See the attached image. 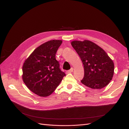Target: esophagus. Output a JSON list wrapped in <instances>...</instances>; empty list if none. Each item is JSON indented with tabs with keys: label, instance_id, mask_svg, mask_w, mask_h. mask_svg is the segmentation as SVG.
I'll return each mask as SVG.
<instances>
[{
	"label": "esophagus",
	"instance_id": "esophagus-1",
	"mask_svg": "<svg viewBox=\"0 0 129 129\" xmlns=\"http://www.w3.org/2000/svg\"><path fill=\"white\" fill-rule=\"evenodd\" d=\"M73 70H74L73 68H71V69L69 70V71H67V73H72V72H73Z\"/></svg>",
	"mask_w": 129,
	"mask_h": 129
}]
</instances>
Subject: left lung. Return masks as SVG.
<instances>
[{
  "label": "left lung",
  "instance_id": "8db88e82",
  "mask_svg": "<svg viewBox=\"0 0 129 129\" xmlns=\"http://www.w3.org/2000/svg\"><path fill=\"white\" fill-rule=\"evenodd\" d=\"M82 62L84 75L81 81L87 88L97 91L109 83L114 73V62L107 53L89 40L71 42Z\"/></svg>",
  "mask_w": 129,
  "mask_h": 129
}]
</instances>
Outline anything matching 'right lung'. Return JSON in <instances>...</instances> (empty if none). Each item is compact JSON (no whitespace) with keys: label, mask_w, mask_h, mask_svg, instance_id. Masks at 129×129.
<instances>
[{"label":"right lung","mask_w":129,"mask_h":129,"mask_svg":"<svg viewBox=\"0 0 129 129\" xmlns=\"http://www.w3.org/2000/svg\"><path fill=\"white\" fill-rule=\"evenodd\" d=\"M62 40L48 41L39 46L25 61L22 80L31 91L41 97L49 96L66 76L55 55Z\"/></svg>","instance_id":"right-lung-1"}]
</instances>
